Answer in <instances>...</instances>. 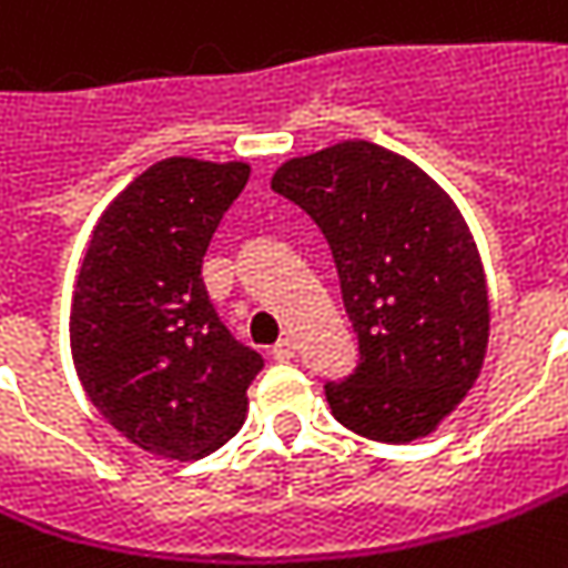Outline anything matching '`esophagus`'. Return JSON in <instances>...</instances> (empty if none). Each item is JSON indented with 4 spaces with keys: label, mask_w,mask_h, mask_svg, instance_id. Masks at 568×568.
I'll return each mask as SVG.
<instances>
[{
    "label": "esophagus",
    "mask_w": 568,
    "mask_h": 568,
    "mask_svg": "<svg viewBox=\"0 0 568 568\" xmlns=\"http://www.w3.org/2000/svg\"><path fill=\"white\" fill-rule=\"evenodd\" d=\"M295 351H298V347H295V341H292V337H283V341L273 347V356H276L280 363H285V359H292V356H295Z\"/></svg>",
    "instance_id": "obj_1"
}]
</instances>
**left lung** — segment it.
<instances>
[{
  "mask_svg": "<svg viewBox=\"0 0 568 568\" xmlns=\"http://www.w3.org/2000/svg\"><path fill=\"white\" fill-rule=\"evenodd\" d=\"M273 192L327 237L359 363L327 383L353 434L412 444L466 398L488 347V288L476 241L453 199L402 153L369 141L292 156Z\"/></svg>",
  "mask_w": 568,
  "mask_h": 568,
  "instance_id": "1",
  "label": "left lung"
}]
</instances>
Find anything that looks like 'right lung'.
I'll list each match as a JSON object with an SVG mask.
<instances>
[{"label":"right lung","mask_w":568,"mask_h":568,"mask_svg":"<svg viewBox=\"0 0 568 568\" xmlns=\"http://www.w3.org/2000/svg\"><path fill=\"white\" fill-rule=\"evenodd\" d=\"M247 180L237 160L153 163L102 212L77 276L70 351L85 395L121 437L163 459L224 447L263 369L202 283V256Z\"/></svg>","instance_id":"right-lung-1"}]
</instances>
